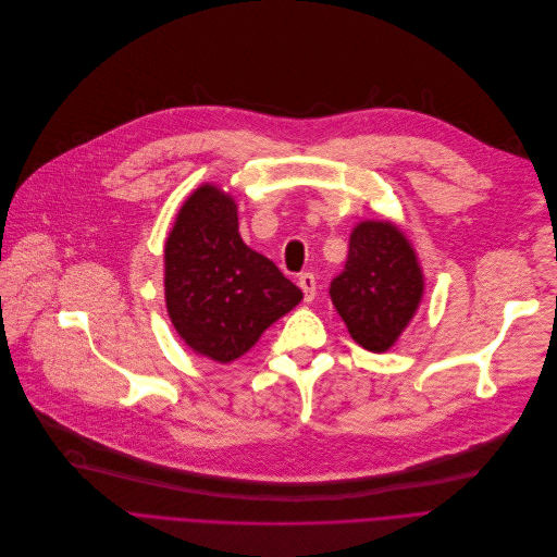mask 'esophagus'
<instances>
[{
    "mask_svg": "<svg viewBox=\"0 0 557 557\" xmlns=\"http://www.w3.org/2000/svg\"><path fill=\"white\" fill-rule=\"evenodd\" d=\"M299 287L304 289V301H312L314 295H317V281H314V274L306 272L299 276Z\"/></svg>",
    "mask_w": 557,
    "mask_h": 557,
    "instance_id": "obj_1",
    "label": "esophagus"
}]
</instances>
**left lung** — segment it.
<instances>
[{"label": "left lung", "instance_id": "obj_1", "mask_svg": "<svg viewBox=\"0 0 557 557\" xmlns=\"http://www.w3.org/2000/svg\"><path fill=\"white\" fill-rule=\"evenodd\" d=\"M331 301L351 337L383 354L408 326L421 301L423 278L408 237L389 222L354 228L344 270L331 281Z\"/></svg>", "mask_w": 557, "mask_h": 557}]
</instances>
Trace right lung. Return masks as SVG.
I'll return each instance as SVG.
<instances>
[{
	"label": "right lung",
	"mask_w": 557,
	"mask_h": 557,
	"mask_svg": "<svg viewBox=\"0 0 557 557\" xmlns=\"http://www.w3.org/2000/svg\"><path fill=\"white\" fill-rule=\"evenodd\" d=\"M301 299L270 258L243 243L231 195L201 185L183 203L165 243V301L193 351L218 362L240 358Z\"/></svg>",
	"instance_id": "add662e5"
}]
</instances>
